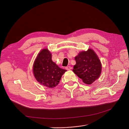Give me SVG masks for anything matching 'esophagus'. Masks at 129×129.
I'll list each match as a JSON object with an SVG mask.
<instances>
[{
	"instance_id": "esophagus-1",
	"label": "esophagus",
	"mask_w": 129,
	"mask_h": 129,
	"mask_svg": "<svg viewBox=\"0 0 129 129\" xmlns=\"http://www.w3.org/2000/svg\"><path fill=\"white\" fill-rule=\"evenodd\" d=\"M65 69L67 71H70V70H71L72 69V67L71 66H67V67H65Z\"/></svg>"
}]
</instances>
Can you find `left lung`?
Here are the masks:
<instances>
[{
  "mask_svg": "<svg viewBox=\"0 0 129 129\" xmlns=\"http://www.w3.org/2000/svg\"><path fill=\"white\" fill-rule=\"evenodd\" d=\"M75 58L76 64L73 71L84 83L91 84L99 78L101 72V64L92 50L80 52Z\"/></svg>",
  "mask_w": 129,
  "mask_h": 129,
  "instance_id": "left-lung-1",
  "label": "left lung"
}]
</instances>
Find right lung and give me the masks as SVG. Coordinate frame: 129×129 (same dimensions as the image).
Returning <instances> with one entry per match:
<instances>
[{"label":"right lung","mask_w":129,"mask_h":129,"mask_svg":"<svg viewBox=\"0 0 129 129\" xmlns=\"http://www.w3.org/2000/svg\"><path fill=\"white\" fill-rule=\"evenodd\" d=\"M33 72L37 80L49 88L56 86L66 71L52 60V55L47 49H43L38 55L33 64Z\"/></svg>","instance_id":"add662e5"}]
</instances>
